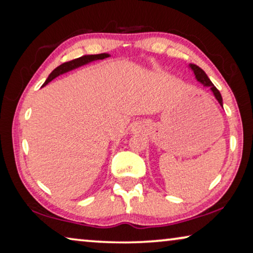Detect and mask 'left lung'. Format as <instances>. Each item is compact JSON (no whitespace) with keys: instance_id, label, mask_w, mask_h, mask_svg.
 Masks as SVG:
<instances>
[{"instance_id":"left-lung-1","label":"left lung","mask_w":253,"mask_h":253,"mask_svg":"<svg viewBox=\"0 0 253 253\" xmlns=\"http://www.w3.org/2000/svg\"><path fill=\"white\" fill-rule=\"evenodd\" d=\"M190 68H191L192 71L195 72L197 81H198L199 83H202V84H204L205 86H210L211 91L213 92V94H214V96H215V99L217 100V101H219L220 105L222 106V96H221L219 89H217L215 86L213 85V83L210 81L209 77H207L205 71H204L203 69H200L198 65H196V64H190Z\"/></svg>"}]
</instances>
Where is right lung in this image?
<instances>
[{"label": "right lung", "instance_id": "obj_1", "mask_svg": "<svg viewBox=\"0 0 253 253\" xmlns=\"http://www.w3.org/2000/svg\"><path fill=\"white\" fill-rule=\"evenodd\" d=\"M106 57H109V54L103 53V54H96V55H84V56H82V57L75 58V60H72V61L62 63L61 65H58L56 69H54V70L51 71V74L48 76V78L46 79V82L43 83L42 86L47 85L48 83L53 81L54 78H56L57 76H60L62 74H65V72H68L70 70H74V69L82 67V65H84V64H87L92 61L103 60V58H106Z\"/></svg>", "mask_w": 253, "mask_h": 253}]
</instances>
